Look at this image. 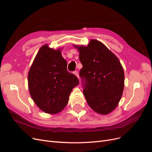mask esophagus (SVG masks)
<instances>
[{
    "label": "esophagus",
    "mask_w": 152,
    "mask_h": 152,
    "mask_svg": "<svg viewBox=\"0 0 152 152\" xmlns=\"http://www.w3.org/2000/svg\"><path fill=\"white\" fill-rule=\"evenodd\" d=\"M74 74L77 76V77L79 79V73H78V72L77 71H75V72H74Z\"/></svg>",
    "instance_id": "esophagus-1"
}]
</instances>
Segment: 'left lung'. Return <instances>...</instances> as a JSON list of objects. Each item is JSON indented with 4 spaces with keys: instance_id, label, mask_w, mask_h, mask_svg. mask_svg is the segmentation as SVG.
Masks as SVG:
<instances>
[{
    "instance_id": "left-lung-1",
    "label": "left lung",
    "mask_w": 152,
    "mask_h": 152,
    "mask_svg": "<svg viewBox=\"0 0 152 152\" xmlns=\"http://www.w3.org/2000/svg\"><path fill=\"white\" fill-rule=\"evenodd\" d=\"M74 47L83 65L79 75L87 103L97 113H111L120 101L124 89V73L120 61L97 40L92 39L87 46Z\"/></svg>"
}]
</instances>
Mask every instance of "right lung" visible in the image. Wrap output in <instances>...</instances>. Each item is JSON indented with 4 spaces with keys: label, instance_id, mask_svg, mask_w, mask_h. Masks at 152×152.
Here are the masks:
<instances>
[{
    "label": "right lung",
    "instance_id": "add662e5",
    "mask_svg": "<svg viewBox=\"0 0 152 152\" xmlns=\"http://www.w3.org/2000/svg\"><path fill=\"white\" fill-rule=\"evenodd\" d=\"M32 99L42 111L56 114L66 106L69 95L79 84L77 77L67 70V62L60 49L47 44L38 51L28 76Z\"/></svg>",
    "mask_w": 152,
    "mask_h": 152
}]
</instances>
